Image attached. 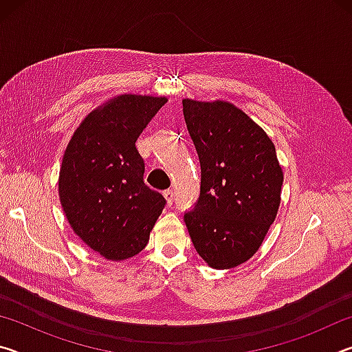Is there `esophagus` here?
<instances>
[{"label": "esophagus", "instance_id": "esophagus-1", "mask_svg": "<svg viewBox=\"0 0 352 352\" xmlns=\"http://www.w3.org/2000/svg\"><path fill=\"white\" fill-rule=\"evenodd\" d=\"M163 195H164L166 204H168V206H172V204H174V190H170V189L164 190Z\"/></svg>", "mask_w": 352, "mask_h": 352}]
</instances>
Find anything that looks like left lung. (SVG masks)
<instances>
[{"label": "left lung", "instance_id": "1", "mask_svg": "<svg viewBox=\"0 0 352 352\" xmlns=\"http://www.w3.org/2000/svg\"><path fill=\"white\" fill-rule=\"evenodd\" d=\"M183 113L201 168L200 197L184 223L211 269H234L258 252L276 219L284 174L275 144L228 100L186 98Z\"/></svg>", "mask_w": 352, "mask_h": 352}]
</instances>
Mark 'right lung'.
Returning <instances> with one entry per match:
<instances>
[{
    "label": "right lung",
    "mask_w": 352,
    "mask_h": 352,
    "mask_svg": "<svg viewBox=\"0 0 352 352\" xmlns=\"http://www.w3.org/2000/svg\"><path fill=\"white\" fill-rule=\"evenodd\" d=\"M168 102L124 93L82 119L63 153L58 199L74 233L107 261H126L147 245L164 197L144 184L135 142Z\"/></svg>",
    "instance_id": "right-lung-1"
}]
</instances>
